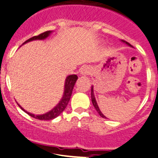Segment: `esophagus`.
I'll use <instances>...</instances> for the list:
<instances>
[{
    "label": "esophagus",
    "mask_w": 158,
    "mask_h": 158,
    "mask_svg": "<svg viewBox=\"0 0 158 158\" xmlns=\"http://www.w3.org/2000/svg\"><path fill=\"white\" fill-rule=\"evenodd\" d=\"M91 72V69L89 66H83L79 69V74L81 76H85V75H89Z\"/></svg>",
    "instance_id": "1"
}]
</instances>
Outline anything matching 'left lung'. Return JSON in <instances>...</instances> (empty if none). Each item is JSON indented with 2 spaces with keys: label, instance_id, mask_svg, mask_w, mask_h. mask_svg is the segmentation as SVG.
Listing matches in <instances>:
<instances>
[{
  "label": "left lung",
  "instance_id": "1",
  "mask_svg": "<svg viewBox=\"0 0 158 158\" xmlns=\"http://www.w3.org/2000/svg\"><path fill=\"white\" fill-rule=\"evenodd\" d=\"M120 41H121V42H123V43L126 44V45H127L130 46V47L133 48V46H132V45H131L130 43H128V42H125V41H123V40H120ZM91 101H92V104H93L94 107L95 108V109H96L97 112L98 113V114L100 115V116H102V118H105V119H106V118H107V117H106V116H104L103 113H102V111H101L100 109H99L98 105V103H97L96 98H95V96H94V86H91Z\"/></svg>",
  "mask_w": 158,
  "mask_h": 158
}]
</instances>
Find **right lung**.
Returning <instances> with one entry per match:
<instances>
[{"mask_svg":"<svg viewBox=\"0 0 158 158\" xmlns=\"http://www.w3.org/2000/svg\"><path fill=\"white\" fill-rule=\"evenodd\" d=\"M52 32H53L52 31H48L44 32V33L41 34V35H38V36L32 37V38H29L28 40H27L25 42H23V45L27 43V42H32V41L44 40V39H45V38H47L52 33ZM77 79H78V76H76V75H69V76H67L66 79H65L64 87V93H63V95H62V98H60V102H58L57 105H56L54 108H52L51 110H49V112H47V113H44V114H40V115L33 114V113H29V112L25 110L23 108L21 107V106L19 105V104H18V106L20 107V109H22V110H23L25 113H27L29 116H32V117L35 118V119H38V120H52V119L57 117V116H59V115L64 110L65 108L67 107L69 101H70L72 90H73L74 86H75V83H76V82L77 81Z\"/></svg>","mask_w":158,"mask_h":158,"instance_id":"right-lung-1","label":"right lung"}]
</instances>
